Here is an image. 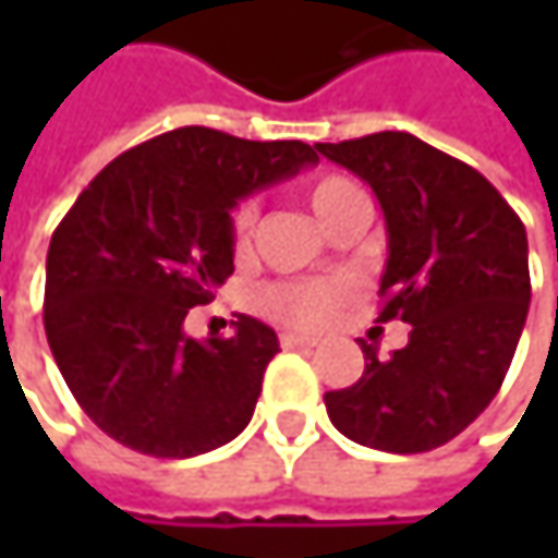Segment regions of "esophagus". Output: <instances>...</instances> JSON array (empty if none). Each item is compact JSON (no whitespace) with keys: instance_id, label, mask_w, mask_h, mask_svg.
Here are the masks:
<instances>
[{"instance_id":"esophagus-1","label":"esophagus","mask_w":558,"mask_h":558,"mask_svg":"<svg viewBox=\"0 0 558 558\" xmlns=\"http://www.w3.org/2000/svg\"><path fill=\"white\" fill-rule=\"evenodd\" d=\"M280 345H283V349H313V345H316V339H313V336L283 332V336H280Z\"/></svg>"}]
</instances>
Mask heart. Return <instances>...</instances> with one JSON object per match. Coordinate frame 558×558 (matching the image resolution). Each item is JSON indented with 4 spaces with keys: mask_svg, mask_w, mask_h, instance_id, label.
Instances as JSON below:
<instances>
[{
    "mask_svg": "<svg viewBox=\"0 0 558 558\" xmlns=\"http://www.w3.org/2000/svg\"><path fill=\"white\" fill-rule=\"evenodd\" d=\"M349 196H359V186L339 173L316 177L306 186V203L319 222H326L336 213V206L345 203ZM252 222H255V203L245 199L232 213V242L239 248L248 242ZM342 300H345V283L339 280H283L258 290V306L271 319L287 326H319L342 306Z\"/></svg>",
    "mask_w": 558,
    "mask_h": 558,
    "instance_id": "heart-1",
    "label": "heart"
}]
</instances>
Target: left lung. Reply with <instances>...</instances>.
<instances>
[{"instance_id": "obj_1", "label": "left lung", "mask_w": 558, "mask_h": 558, "mask_svg": "<svg viewBox=\"0 0 558 558\" xmlns=\"http://www.w3.org/2000/svg\"><path fill=\"white\" fill-rule=\"evenodd\" d=\"M316 151L362 177L385 213L388 265L378 323L410 339L326 393L332 426L381 452H429L456 439L501 388L530 310L526 229L465 161L410 132H378Z\"/></svg>"}]
</instances>
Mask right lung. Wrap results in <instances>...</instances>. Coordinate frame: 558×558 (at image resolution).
Wrapping results in <instances>:
<instances>
[{"instance_id": "right-lung-1", "label": "right lung", "mask_w": 558, "mask_h": 558, "mask_svg": "<svg viewBox=\"0 0 558 558\" xmlns=\"http://www.w3.org/2000/svg\"><path fill=\"white\" fill-rule=\"evenodd\" d=\"M319 161L303 142L165 132L99 170L48 248L45 332L83 413L116 442L190 459L235 439L278 336L239 316L229 339L183 332L235 271L232 206Z\"/></svg>"}]
</instances>
